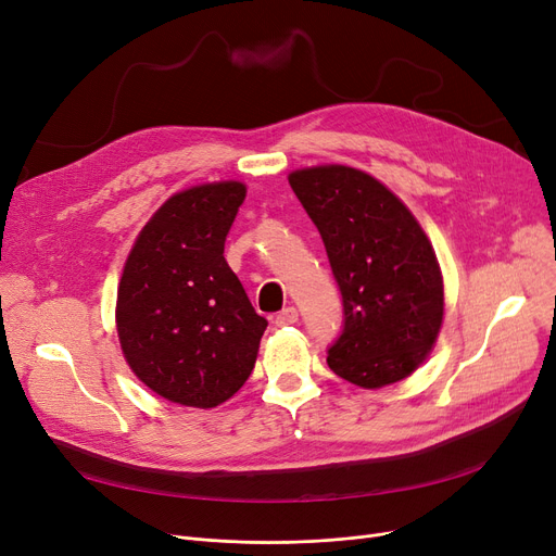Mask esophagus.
Here are the masks:
<instances>
[{"label":"esophagus","instance_id":"1","mask_svg":"<svg viewBox=\"0 0 556 556\" xmlns=\"http://www.w3.org/2000/svg\"><path fill=\"white\" fill-rule=\"evenodd\" d=\"M300 319V313H298V308H293V306H288V308H283L277 317H275V327H288V325H295Z\"/></svg>","mask_w":556,"mask_h":556}]
</instances>
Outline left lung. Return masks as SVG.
<instances>
[{"label":"left lung","mask_w":556,"mask_h":556,"mask_svg":"<svg viewBox=\"0 0 556 556\" xmlns=\"http://www.w3.org/2000/svg\"><path fill=\"white\" fill-rule=\"evenodd\" d=\"M288 182L325 241L342 295L329 367L358 388H386L430 354L444 317L434 250L410 210L352 166L293 170Z\"/></svg>","instance_id":"obj_1"}]
</instances>
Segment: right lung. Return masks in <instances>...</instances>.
<instances>
[{"label":"right lung","mask_w":556,"mask_h":556,"mask_svg":"<svg viewBox=\"0 0 556 556\" xmlns=\"http://www.w3.org/2000/svg\"><path fill=\"white\" fill-rule=\"evenodd\" d=\"M243 182L200 185L170 195L146 223L116 293V331L139 381L170 403L216 407L254 369L268 327L231 273L227 231Z\"/></svg>","instance_id":"right-lung-1"}]
</instances>
